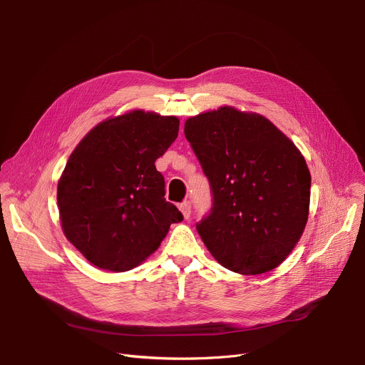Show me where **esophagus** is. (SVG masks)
<instances>
[{"instance_id":"1","label":"esophagus","mask_w":365,"mask_h":365,"mask_svg":"<svg viewBox=\"0 0 365 365\" xmlns=\"http://www.w3.org/2000/svg\"><path fill=\"white\" fill-rule=\"evenodd\" d=\"M179 208H180V212H182L183 217H185V219H189V216H190V201H183V202L179 205Z\"/></svg>"}]
</instances>
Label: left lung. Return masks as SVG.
Wrapping results in <instances>:
<instances>
[{
  "mask_svg": "<svg viewBox=\"0 0 365 365\" xmlns=\"http://www.w3.org/2000/svg\"><path fill=\"white\" fill-rule=\"evenodd\" d=\"M185 138L213 194L197 223L208 252L237 274L274 269L308 222L311 173L300 150L269 120L231 106L186 120Z\"/></svg>",
  "mask_w": 365,
  "mask_h": 365,
  "instance_id": "1",
  "label": "left lung"
}]
</instances>
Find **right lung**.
I'll list each match as a JSON object with an SVG mask.
<instances>
[{"label":"right lung","mask_w":365,"mask_h":365,"mask_svg":"<svg viewBox=\"0 0 365 365\" xmlns=\"http://www.w3.org/2000/svg\"><path fill=\"white\" fill-rule=\"evenodd\" d=\"M178 133L176 117L138 109L98 124L71 153L57 205L65 237L94 266L133 269L183 220L155 167Z\"/></svg>","instance_id":"right-lung-1"}]
</instances>
